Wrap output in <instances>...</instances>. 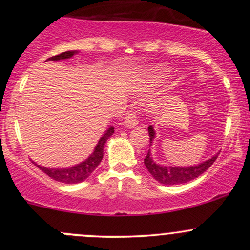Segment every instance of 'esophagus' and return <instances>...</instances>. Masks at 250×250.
<instances>
[{"label": "esophagus", "instance_id": "obj_1", "mask_svg": "<svg viewBox=\"0 0 250 250\" xmlns=\"http://www.w3.org/2000/svg\"><path fill=\"white\" fill-rule=\"evenodd\" d=\"M137 123H139V116H137L136 111L130 110L127 114V116H125V121H123V125L128 128H133L137 125Z\"/></svg>", "mask_w": 250, "mask_h": 250}]
</instances>
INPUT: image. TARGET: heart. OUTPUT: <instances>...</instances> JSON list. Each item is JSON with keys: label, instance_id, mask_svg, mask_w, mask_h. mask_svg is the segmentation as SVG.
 <instances>
[{"label": "heart", "instance_id": "obj_1", "mask_svg": "<svg viewBox=\"0 0 250 250\" xmlns=\"http://www.w3.org/2000/svg\"><path fill=\"white\" fill-rule=\"evenodd\" d=\"M166 77H167V70L163 69L161 67H155L147 71V75H146V79L147 80H146L145 83H148L147 87H149V85L151 87V85H156L159 83H161Z\"/></svg>", "mask_w": 250, "mask_h": 250}]
</instances>
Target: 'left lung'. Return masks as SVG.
I'll return each mask as SVG.
<instances>
[{"label":"left lung","mask_w":250,"mask_h":250,"mask_svg":"<svg viewBox=\"0 0 250 250\" xmlns=\"http://www.w3.org/2000/svg\"><path fill=\"white\" fill-rule=\"evenodd\" d=\"M149 137H150V146L153 143L155 137V130L153 125L148 127ZM219 154L214 155L211 159L207 161L200 163L197 166H190V167H168V166L157 165L156 162L153 161L150 156V149H149L147 156L145 157V166L147 167L148 171L153 175V177L160 183L166 186L173 185H181V183H187L189 181L196 179L201 174L205 173L207 169L210 167L217 159Z\"/></svg>","instance_id":"left-lung-1"}]
</instances>
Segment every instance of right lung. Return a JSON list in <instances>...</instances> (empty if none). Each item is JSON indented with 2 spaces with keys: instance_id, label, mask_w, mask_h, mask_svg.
<instances>
[{
  "instance_id": "1",
  "label": "right lung",
  "mask_w": 250,
  "mask_h": 250,
  "mask_svg": "<svg viewBox=\"0 0 250 250\" xmlns=\"http://www.w3.org/2000/svg\"><path fill=\"white\" fill-rule=\"evenodd\" d=\"M77 53L76 50H69L64 51V53L59 54V55L49 57L47 61H59V60H65L70 59L71 56H74ZM114 134V128L110 127L108 128V130L102 135V137L100 139L99 143L96 145L95 149H94L93 154L88 157L87 160L79 163V165L74 166L70 168H45L41 167V166L35 165L39 167L44 174H47L50 179L59 181V182L67 183V185H74V183H80L82 181H84L87 177L90 176V174L95 170L97 166L100 165V162L102 161L103 157V148H104L105 142L111 135Z\"/></svg>"
}]
</instances>
